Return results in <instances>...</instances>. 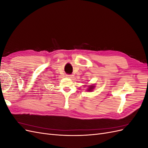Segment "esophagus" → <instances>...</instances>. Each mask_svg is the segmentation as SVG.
I'll return each instance as SVG.
<instances>
[{
	"label": "esophagus",
	"mask_w": 148,
	"mask_h": 148,
	"mask_svg": "<svg viewBox=\"0 0 148 148\" xmlns=\"http://www.w3.org/2000/svg\"><path fill=\"white\" fill-rule=\"evenodd\" d=\"M66 77H67V78H71V76L69 75H66Z\"/></svg>",
	"instance_id": "1"
}]
</instances>
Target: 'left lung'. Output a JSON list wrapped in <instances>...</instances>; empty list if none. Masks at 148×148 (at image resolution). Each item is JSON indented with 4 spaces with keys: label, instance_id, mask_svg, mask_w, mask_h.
Wrapping results in <instances>:
<instances>
[{
    "label": "left lung",
    "instance_id": "1",
    "mask_svg": "<svg viewBox=\"0 0 148 148\" xmlns=\"http://www.w3.org/2000/svg\"><path fill=\"white\" fill-rule=\"evenodd\" d=\"M94 87H95V86H89V87L88 88V91H92V89H93V88H94Z\"/></svg>",
    "mask_w": 148,
    "mask_h": 148
}]
</instances>
